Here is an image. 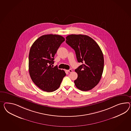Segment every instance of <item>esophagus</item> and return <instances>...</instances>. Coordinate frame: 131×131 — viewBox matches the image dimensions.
Masks as SVG:
<instances>
[{
  "mask_svg": "<svg viewBox=\"0 0 131 131\" xmlns=\"http://www.w3.org/2000/svg\"><path fill=\"white\" fill-rule=\"evenodd\" d=\"M68 72H70V73H71V72H72V69H69V70H67Z\"/></svg>",
  "mask_w": 131,
  "mask_h": 131,
  "instance_id": "obj_1",
  "label": "esophagus"
}]
</instances>
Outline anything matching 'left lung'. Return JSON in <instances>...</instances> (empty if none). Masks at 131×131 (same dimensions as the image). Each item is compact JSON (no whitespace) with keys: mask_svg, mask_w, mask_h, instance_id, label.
I'll return each instance as SVG.
<instances>
[{"mask_svg":"<svg viewBox=\"0 0 131 131\" xmlns=\"http://www.w3.org/2000/svg\"><path fill=\"white\" fill-rule=\"evenodd\" d=\"M66 39V43L75 51L77 61L82 64L75 69L78 77L74 84L80 90H90L99 83L104 70V59L101 48L86 35L72 34Z\"/></svg>","mask_w":131,"mask_h":131,"instance_id":"8db88e82","label":"left lung"}]
</instances>
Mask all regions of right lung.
<instances>
[{"label": "right lung", "mask_w": 131, "mask_h": 131, "mask_svg": "<svg viewBox=\"0 0 131 131\" xmlns=\"http://www.w3.org/2000/svg\"><path fill=\"white\" fill-rule=\"evenodd\" d=\"M65 39L57 35H46L34 42L29 54L30 77L37 87L47 92L57 90L66 74L57 67H52L54 56Z\"/></svg>", "instance_id": "add662e5"}]
</instances>
